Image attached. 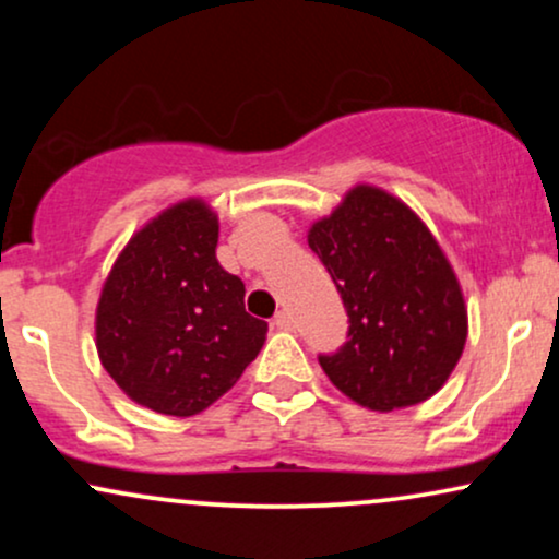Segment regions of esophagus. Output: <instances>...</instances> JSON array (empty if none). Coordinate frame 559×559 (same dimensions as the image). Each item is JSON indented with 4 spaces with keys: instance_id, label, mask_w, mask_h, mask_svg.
Returning a JSON list of instances; mask_svg holds the SVG:
<instances>
[{
    "instance_id": "1",
    "label": "esophagus",
    "mask_w": 559,
    "mask_h": 559,
    "mask_svg": "<svg viewBox=\"0 0 559 559\" xmlns=\"http://www.w3.org/2000/svg\"><path fill=\"white\" fill-rule=\"evenodd\" d=\"M273 329H278V331H292V329H294V318L288 316L286 310H281L278 316L273 318Z\"/></svg>"
}]
</instances>
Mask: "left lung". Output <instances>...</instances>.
<instances>
[{"mask_svg":"<svg viewBox=\"0 0 559 559\" xmlns=\"http://www.w3.org/2000/svg\"><path fill=\"white\" fill-rule=\"evenodd\" d=\"M342 294L349 331L320 368L370 409L426 402L444 386L467 338L457 275L431 230L376 186H355L307 234Z\"/></svg>","mask_w":559,"mask_h":559,"instance_id":"8db88e82","label":"left lung"}]
</instances>
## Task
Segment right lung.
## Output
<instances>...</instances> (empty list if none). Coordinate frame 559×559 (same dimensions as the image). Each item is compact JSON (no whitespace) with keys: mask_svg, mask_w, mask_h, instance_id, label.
<instances>
[{"mask_svg":"<svg viewBox=\"0 0 559 559\" xmlns=\"http://www.w3.org/2000/svg\"><path fill=\"white\" fill-rule=\"evenodd\" d=\"M217 215L202 199L159 213L115 260L96 305V352L133 402L202 413L260 355L267 323L215 258Z\"/></svg>","mask_w":559,"mask_h":559,"instance_id":"obj_1","label":"right lung"}]
</instances>
